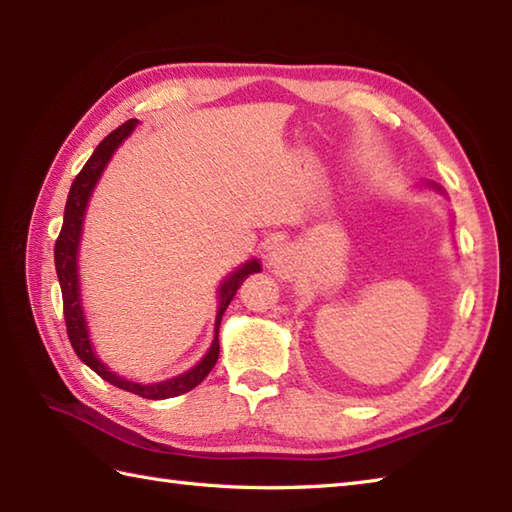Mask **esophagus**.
<instances>
[{
  "label": "esophagus",
  "mask_w": 512,
  "mask_h": 512,
  "mask_svg": "<svg viewBox=\"0 0 512 512\" xmlns=\"http://www.w3.org/2000/svg\"><path fill=\"white\" fill-rule=\"evenodd\" d=\"M292 250L290 248H275L273 253H270V266L275 268V273L279 277H290L292 273Z\"/></svg>",
  "instance_id": "1"
}]
</instances>
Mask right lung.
I'll return each instance as SVG.
<instances>
[{
	"instance_id": "add662e5",
	"label": "right lung",
	"mask_w": 512,
	"mask_h": 512,
	"mask_svg": "<svg viewBox=\"0 0 512 512\" xmlns=\"http://www.w3.org/2000/svg\"><path fill=\"white\" fill-rule=\"evenodd\" d=\"M136 118H129L127 123L121 127H116L112 134H107L101 145L94 149V154L90 160L85 162L83 169L76 173V178L70 187L68 193V202H65V213H63V226L61 233L57 237V244H54V266H57V275H59V284H61V297H63V317H65V328H68V339L74 347L76 356L94 369L107 383H112L118 389L132 391L136 396H143L149 400H162V398H173L180 394H187L195 385H200L202 380L209 376L213 365L217 363V356H220V321L222 314L228 308V303L235 297L237 288L242 286V281L250 273H259V264L257 262H248L239 270L228 277L222 288H220V306H217V317H215V339L209 354H206L202 361L195 365L189 372H184L176 378L162 380V383L154 385H140L132 383V380H125L121 376H116L110 372L99 358L94 356L92 345H90V336H88V325H85V317L81 310V295H79V277H76V253H79V237H81V226H83V213L85 206H88L90 193L94 189L96 180L101 178V173L107 165V160L112 158L114 149L123 143V140L132 134V129L136 127Z\"/></svg>"
}]
</instances>
